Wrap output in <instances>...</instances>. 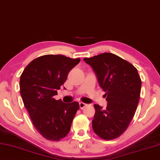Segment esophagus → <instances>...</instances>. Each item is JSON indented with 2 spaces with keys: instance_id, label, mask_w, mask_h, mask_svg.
Here are the masks:
<instances>
[{
  "instance_id": "obj_1",
  "label": "esophagus",
  "mask_w": 160,
  "mask_h": 160,
  "mask_svg": "<svg viewBox=\"0 0 160 160\" xmlns=\"http://www.w3.org/2000/svg\"><path fill=\"white\" fill-rule=\"evenodd\" d=\"M79 105H80V109H83L84 107H86V106L87 105V104H85V103H84L82 102H80L79 103Z\"/></svg>"
}]
</instances>
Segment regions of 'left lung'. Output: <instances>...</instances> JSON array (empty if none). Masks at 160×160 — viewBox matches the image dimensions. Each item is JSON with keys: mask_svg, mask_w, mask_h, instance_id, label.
I'll return each mask as SVG.
<instances>
[{"mask_svg": "<svg viewBox=\"0 0 160 160\" xmlns=\"http://www.w3.org/2000/svg\"><path fill=\"white\" fill-rule=\"evenodd\" d=\"M84 61L95 72L108 102L105 109L93 105V130L105 140L117 138L129 126L139 104L142 80L138 71L130 62L110 52Z\"/></svg>", "mask_w": 160, "mask_h": 160, "instance_id": "left-lung-1", "label": "left lung"}]
</instances>
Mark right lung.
<instances>
[{
    "label": "right lung",
    "mask_w": 160,
    "mask_h": 160,
    "mask_svg": "<svg viewBox=\"0 0 160 160\" xmlns=\"http://www.w3.org/2000/svg\"><path fill=\"white\" fill-rule=\"evenodd\" d=\"M80 61L62 55H46L28 64L20 78V92L32 124L47 140L58 142L69 132L80 106L55 100L68 72Z\"/></svg>",
    "instance_id": "add662e5"
}]
</instances>
